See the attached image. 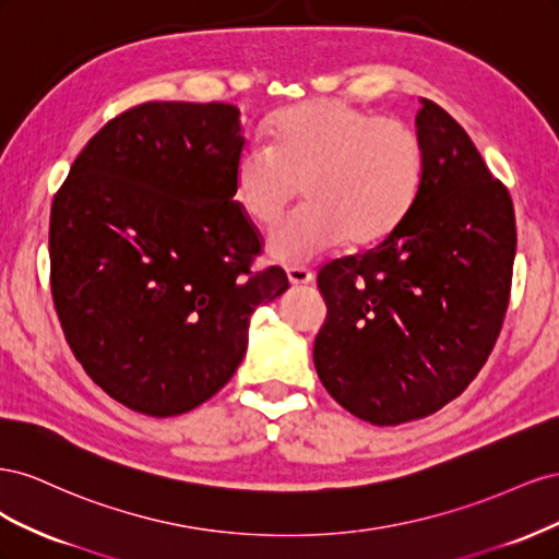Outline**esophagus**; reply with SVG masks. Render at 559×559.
I'll return each mask as SVG.
<instances>
[{"label":"esophagus","instance_id":"34e87169","mask_svg":"<svg viewBox=\"0 0 559 559\" xmlns=\"http://www.w3.org/2000/svg\"><path fill=\"white\" fill-rule=\"evenodd\" d=\"M286 277L294 286H302V284H310L314 280V273H310L308 267H289L286 270Z\"/></svg>","mask_w":559,"mask_h":559}]
</instances>
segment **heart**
Returning <instances> with one entry per match:
<instances>
[{"instance_id":"obj_1","label":"heart","mask_w":559,"mask_h":559,"mask_svg":"<svg viewBox=\"0 0 559 559\" xmlns=\"http://www.w3.org/2000/svg\"><path fill=\"white\" fill-rule=\"evenodd\" d=\"M270 144L249 140L235 156L233 189L257 224H273L296 195L308 205L267 235L270 257L308 263L352 240L378 242L408 214L425 177V146L399 118H373L341 99L282 111Z\"/></svg>"}]
</instances>
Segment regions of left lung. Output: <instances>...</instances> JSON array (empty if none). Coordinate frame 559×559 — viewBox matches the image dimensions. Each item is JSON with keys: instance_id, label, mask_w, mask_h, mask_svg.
<instances>
[{"instance_id": "1", "label": "left lung", "mask_w": 559, "mask_h": 559, "mask_svg": "<svg viewBox=\"0 0 559 559\" xmlns=\"http://www.w3.org/2000/svg\"><path fill=\"white\" fill-rule=\"evenodd\" d=\"M415 116L425 177L386 238L321 267L314 368L378 427L441 411L485 366L509 308L515 212L466 130L431 99Z\"/></svg>"}]
</instances>
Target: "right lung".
<instances>
[{
	"label": "right lung",
	"mask_w": 559,
	"mask_h": 559,
	"mask_svg": "<svg viewBox=\"0 0 559 559\" xmlns=\"http://www.w3.org/2000/svg\"><path fill=\"white\" fill-rule=\"evenodd\" d=\"M240 109L146 103L81 151L50 207V292L83 370L118 403L170 417L212 399L249 319L286 289L261 251L233 165Z\"/></svg>",
	"instance_id": "1"
}]
</instances>
